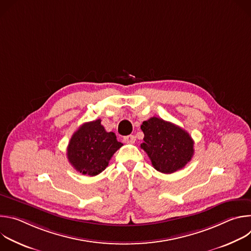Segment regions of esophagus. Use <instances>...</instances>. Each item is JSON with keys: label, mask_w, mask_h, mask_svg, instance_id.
I'll return each instance as SVG.
<instances>
[{"label": "esophagus", "mask_w": 251, "mask_h": 251, "mask_svg": "<svg viewBox=\"0 0 251 251\" xmlns=\"http://www.w3.org/2000/svg\"><path fill=\"white\" fill-rule=\"evenodd\" d=\"M123 141L126 143V144H134L136 141V137L134 135H128L124 137Z\"/></svg>", "instance_id": "34e87169"}]
</instances>
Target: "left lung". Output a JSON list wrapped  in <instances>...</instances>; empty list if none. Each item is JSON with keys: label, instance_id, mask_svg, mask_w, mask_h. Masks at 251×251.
Segmentation results:
<instances>
[{"label": "left lung", "instance_id": "8db88e82", "mask_svg": "<svg viewBox=\"0 0 251 251\" xmlns=\"http://www.w3.org/2000/svg\"><path fill=\"white\" fill-rule=\"evenodd\" d=\"M144 142L141 148L149 156L153 167L164 174L183 169L194 155V140L174 123L152 117L141 125Z\"/></svg>", "mask_w": 251, "mask_h": 251}]
</instances>
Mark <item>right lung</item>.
I'll list each match as a JSON object with an SVG mask.
<instances>
[{
	"instance_id": "obj_1",
	"label": "right lung",
	"mask_w": 251,
	"mask_h": 251,
	"mask_svg": "<svg viewBox=\"0 0 251 251\" xmlns=\"http://www.w3.org/2000/svg\"><path fill=\"white\" fill-rule=\"evenodd\" d=\"M122 146L115 133L106 132L97 119L82 124L75 132L67 146V159L77 172L93 176L106 169Z\"/></svg>"
}]
</instances>
